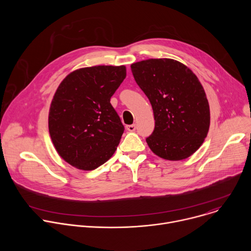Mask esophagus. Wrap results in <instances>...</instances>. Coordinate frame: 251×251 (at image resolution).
<instances>
[{
  "label": "esophagus",
  "mask_w": 251,
  "mask_h": 251,
  "mask_svg": "<svg viewBox=\"0 0 251 251\" xmlns=\"http://www.w3.org/2000/svg\"><path fill=\"white\" fill-rule=\"evenodd\" d=\"M126 129H127L129 132H134V131L136 130V125H135V124L127 125V126H126Z\"/></svg>",
  "instance_id": "esophagus-1"
}]
</instances>
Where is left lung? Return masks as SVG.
I'll return each mask as SVG.
<instances>
[{
    "instance_id": "1",
    "label": "left lung",
    "mask_w": 251,
    "mask_h": 251,
    "mask_svg": "<svg viewBox=\"0 0 251 251\" xmlns=\"http://www.w3.org/2000/svg\"><path fill=\"white\" fill-rule=\"evenodd\" d=\"M133 76L150 100L155 129L146 139L152 152L169 161L192 156L209 129V105L197 75L172 58H150L131 64Z\"/></svg>"
}]
</instances>
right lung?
<instances>
[{"label": "right lung", "instance_id": "right-lung-1", "mask_svg": "<svg viewBox=\"0 0 251 251\" xmlns=\"http://www.w3.org/2000/svg\"><path fill=\"white\" fill-rule=\"evenodd\" d=\"M125 77L124 65H96L73 71L58 85L49 130L57 154L69 165L92 171L115 153L124 126L110 98Z\"/></svg>", "mask_w": 251, "mask_h": 251}]
</instances>
